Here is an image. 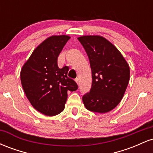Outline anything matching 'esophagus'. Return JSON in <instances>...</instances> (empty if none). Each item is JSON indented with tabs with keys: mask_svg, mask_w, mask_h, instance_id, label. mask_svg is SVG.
<instances>
[{
	"mask_svg": "<svg viewBox=\"0 0 153 153\" xmlns=\"http://www.w3.org/2000/svg\"><path fill=\"white\" fill-rule=\"evenodd\" d=\"M75 80V82H77V84H79V82H80V80H79V78H77Z\"/></svg>",
	"mask_w": 153,
	"mask_h": 153,
	"instance_id": "34e87169",
	"label": "esophagus"
}]
</instances>
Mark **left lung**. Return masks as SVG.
Wrapping results in <instances>:
<instances>
[{"label": "left lung", "mask_w": 153, "mask_h": 153, "mask_svg": "<svg viewBox=\"0 0 153 153\" xmlns=\"http://www.w3.org/2000/svg\"><path fill=\"white\" fill-rule=\"evenodd\" d=\"M85 49L92 71L90 92L82 96L88 110L106 113L120 103L130 77L129 66L112 43L99 35L78 38Z\"/></svg>", "instance_id": "8db88e82"}]
</instances>
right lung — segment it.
<instances>
[{
    "instance_id": "right-lung-1",
    "label": "right lung",
    "mask_w": 153,
    "mask_h": 153,
    "mask_svg": "<svg viewBox=\"0 0 153 153\" xmlns=\"http://www.w3.org/2000/svg\"><path fill=\"white\" fill-rule=\"evenodd\" d=\"M68 35H54L40 44L23 65L21 82L32 106L46 116L59 114L65 108L68 91L78 85L68 77V66L59 68L57 57L67 42Z\"/></svg>"
}]
</instances>
